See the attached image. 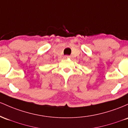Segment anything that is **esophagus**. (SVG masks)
I'll list each match as a JSON object with an SVG mask.
<instances>
[{"mask_svg": "<svg viewBox=\"0 0 128 128\" xmlns=\"http://www.w3.org/2000/svg\"><path fill=\"white\" fill-rule=\"evenodd\" d=\"M64 58H70V56H64Z\"/></svg>", "mask_w": 128, "mask_h": 128, "instance_id": "esophagus-1", "label": "esophagus"}]
</instances>
